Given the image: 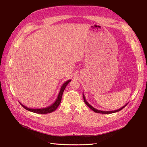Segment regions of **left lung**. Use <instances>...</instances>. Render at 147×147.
I'll return each mask as SVG.
<instances>
[{"label": "left lung", "instance_id": "left-lung-1", "mask_svg": "<svg viewBox=\"0 0 147 147\" xmlns=\"http://www.w3.org/2000/svg\"><path fill=\"white\" fill-rule=\"evenodd\" d=\"M83 96L84 102H85V103L87 105V106H88V107H90V109H91L93 111H94L95 112H97V113H101V114H112V113H114V112H119V111H120L121 110H122V109H123L124 107H125L127 105V104H128V103H127V104H126V105H124L123 106V107H121L120 109H117V110L112 111H104L98 110V109H96L94 108V107H93V106H92L91 105H90V104H89V103L86 101V98H85V95H84L83 93Z\"/></svg>", "mask_w": 147, "mask_h": 147}]
</instances>
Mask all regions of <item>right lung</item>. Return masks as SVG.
I'll return each instance as SVG.
<instances>
[{"instance_id": "right-lung-1", "label": "right lung", "mask_w": 147, "mask_h": 147, "mask_svg": "<svg viewBox=\"0 0 147 147\" xmlns=\"http://www.w3.org/2000/svg\"><path fill=\"white\" fill-rule=\"evenodd\" d=\"M70 82H71V80H69L63 83V85H62L61 88L60 89V91H59V93L57 95V98H56V100H55V101L53 103L52 105L48 106V107H46L44 108H40V109H38H38H32V108H29L28 107H26L25 105H23V104H21L20 102H20V104L22 106H23L24 109H26L27 111L34 112V113H36V114L51 113V112H52L53 111H54L55 109L58 107L59 104H61L62 94H63V92L64 91L65 87H66V86L68 85V83Z\"/></svg>"}]
</instances>
